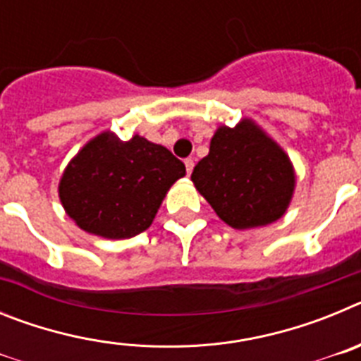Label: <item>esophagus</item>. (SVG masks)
I'll list each match as a JSON object with an SVG mask.
<instances>
[{
	"label": "esophagus",
	"mask_w": 361,
	"mask_h": 361,
	"mask_svg": "<svg viewBox=\"0 0 361 361\" xmlns=\"http://www.w3.org/2000/svg\"><path fill=\"white\" fill-rule=\"evenodd\" d=\"M184 164H186L188 175H191V171H193V166H195V161H193V159H186V161H184Z\"/></svg>",
	"instance_id": "34e87169"
}]
</instances>
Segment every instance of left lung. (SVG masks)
Returning a JSON list of instances; mask_svg holds the SVG:
<instances>
[{"instance_id":"8db88e82","label":"left lung","mask_w":361,"mask_h":361,"mask_svg":"<svg viewBox=\"0 0 361 361\" xmlns=\"http://www.w3.org/2000/svg\"><path fill=\"white\" fill-rule=\"evenodd\" d=\"M191 180L220 220L235 229H251L286 215L296 173L282 146L244 117L235 128H216Z\"/></svg>"}]
</instances>
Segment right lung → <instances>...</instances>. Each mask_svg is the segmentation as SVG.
Here are the masks:
<instances>
[{"mask_svg":"<svg viewBox=\"0 0 361 361\" xmlns=\"http://www.w3.org/2000/svg\"><path fill=\"white\" fill-rule=\"evenodd\" d=\"M186 168L168 148L139 133L121 141L104 130L86 142L59 178V200L82 231L121 240L152 226Z\"/></svg>","mask_w":361,"mask_h":361,"instance_id":"1","label":"right lung"}]
</instances>
